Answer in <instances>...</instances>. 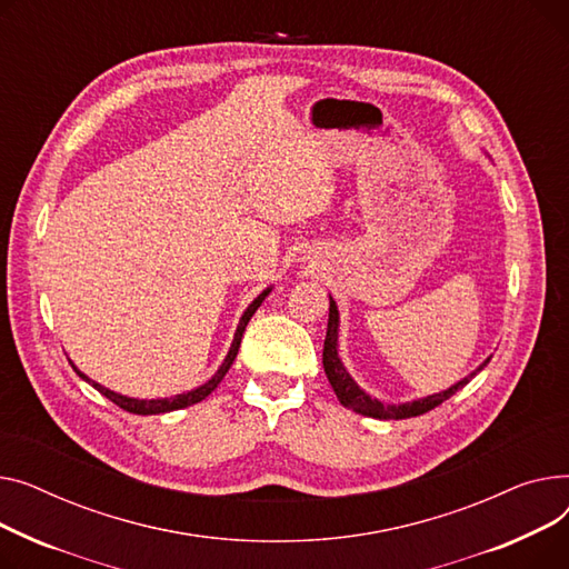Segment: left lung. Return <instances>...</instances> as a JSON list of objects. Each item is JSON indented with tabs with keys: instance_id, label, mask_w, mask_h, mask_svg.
<instances>
[{
	"instance_id": "8db88e82",
	"label": "left lung",
	"mask_w": 569,
	"mask_h": 569,
	"mask_svg": "<svg viewBox=\"0 0 569 569\" xmlns=\"http://www.w3.org/2000/svg\"><path fill=\"white\" fill-rule=\"evenodd\" d=\"M489 360H485L478 370L471 375L461 379L459 383H455L452 388L439 392V395H429V397H422V399H416V402H407V405H381L379 399H372L370 395H365L356 381L349 377V372L345 370V365L340 362L338 358V306L336 300L330 298V310H328V330H326V340H323V372L332 386V390H336L340 405L356 411V413H362V416H370V418H379V420H405V418H413V416H422L431 409H437L439 405H443L446 399H450L457 390H461L466 383H469L482 367L487 365Z\"/></svg>"
}]
</instances>
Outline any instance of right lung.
<instances>
[{"label": "right lung", "mask_w": 569, "mask_h": 569, "mask_svg": "<svg viewBox=\"0 0 569 569\" xmlns=\"http://www.w3.org/2000/svg\"><path fill=\"white\" fill-rule=\"evenodd\" d=\"M271 289H266V291H261L252 303H250V308L246 310V315L241 317V323H239V328H237V336H233V342H231V349H229V353H227V358H224V362H222V367L220 370L216 372V377L209 381V383H204V386H199L197 390H190V392H183V395H177V397H164V399H132V397H123V395H119V392H112V390H108V388H103L100 383H93L91 379H87L78 367L73 365V370L84 379V381H89L100 395H106L110 402H114L119 409H123V411H128V413H138V416H156V413H167V411H177V409H186V407H190V405H197V402H202L204 397H209L216 388H218V383L224 379V375H227V370L231 367V362H233V358H237V353H239V347H241V338H243V330H246V326H248V321H250V317L257 312V308L261 306V300L266 298V293H269Z\"/></svg>", "instance_id": "right-lung-1"}]
</instances>
